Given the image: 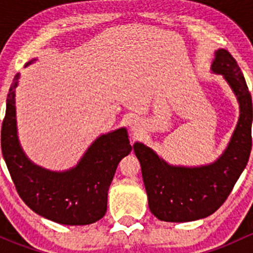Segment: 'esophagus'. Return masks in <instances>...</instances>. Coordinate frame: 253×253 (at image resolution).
<instances>
[{"label": "esophagus", "mask_w": 253, "mask_h": 253, "mask_svg": "<svg viewBox=\"0 0 253 253\" xmlns=\"http://www.w3.org/2000/svg\"><path fill=\"white\" fill-rule=\"evenodd\" d=\"M131 127H132V129H136V122H132Z\"/></svg>", "instance_id": "34e87169"}]
</instances>
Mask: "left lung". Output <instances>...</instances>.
I'll list each match as a JSON object with an SVG mask.
<instances>
[{
  "instance_id": "left-lung-1",
  "label": "left lung",
  "mask_w": 253,
  "mask_h": 253,
  "mask_svg": "<svg viewBox=\"0 0 253 253\" xmlns=\"http://www.w3.org/2000/svg\"><path fill=\"white\" fill-rule=\"evenodd\" d=\"M211 71L221 75L240 105L236 128L228 147L214 163L202 167H174L153 149L136 142L133 150L142 168L149 209L163 221L182 223L206 218L226 201L246 168L252 148V99L235 58L219 48Z\"/></svg>"
}]
</instances>
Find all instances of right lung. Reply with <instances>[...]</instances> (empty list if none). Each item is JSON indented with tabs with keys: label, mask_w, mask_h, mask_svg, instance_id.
<instances>
[{
	"label": "right lung",
	"mask_w": 253,
	"mask_h": 253,
	"mask_svg": "<svg viewBox=\"0 0 253 253\" xmlns=\"http://www.w3.org/2000/svg\"><path fill=\"white\" fill-rule=\"evenodd\" d=\"M18 79L16 75L9 88L1 129L2 155L18 195L33 211L56 223H95L106 213L108 191L120 160L132 150L126 128L98 137L72 169L57 172L35 165L18 141L14 99Z\"/></svg>",
	"instance_id": "obj_1"
}]
</instances>
